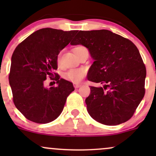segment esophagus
<instances>
[{
    "mask_svg": "<svg viewBox=\"0 0 156 156\" xmlns=\"http://www.w3.org/2000/svg\"><path fill=\"white\" fill-rule=\"evenodd\" d=\"M81 87V85H80V84H78V83H75L74 84V87L76 89L79 88V87Z\"/></svg>",
    "mask_w": 156,
    "mask_h": 156,
    "instance_id": "34e87169",
    "label": "esophagus"
}]
</instances>
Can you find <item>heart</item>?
Masks as SVG:
<instances>
[{"label":"heart","instance_id":"b5f03b06","mask_svg":"<svg viewBox=\"0 0 156 156\" xmlns=\"http://www.w3.org/2000/svg\"><path fill=\"white\" fill-rule=\"evenodd\" d=\"M85 48L83 46H78L73 48V53L76 54H78L82 49ZM60 63V58L59 55H58L57 58V64H59ZM87 75V70L83 68H75V69H71L68 70L67 73L64 74V78L65 80H69V81L73 82V83H79L83 79L84 77Z\"/></svg>","mask_w":156,"mask_h":156}]
</instances>
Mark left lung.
<instances>
[{"mask_svg":"<svg viewBox=\"0 0 156 156\" xmlns=\"http://www.w3.org/2000/svg\"><path fill=\"white\" fill-rule=\"evenodd\" d=\"M70 44L85 46L94 60L88 80L105 83L90 87L89 115L106 125L129 120L145 94L146 67L136 46L108 30L80 31Z\"/></svg>","mask_w":156,"mask_h":156,"instance_id":"1","label":"left lung"}]
</instances>
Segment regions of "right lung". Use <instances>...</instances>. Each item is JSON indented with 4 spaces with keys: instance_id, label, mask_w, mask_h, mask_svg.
<instances>
[{
    "instance_id": "1",
    "label": "right lung",
    "mask_w": 156,
    "mask_h": 156,
    "mask_svg": "<svg viewBox=\"0 0 156 156\" xmlns=\"http://www.w3.org/2000/svg\"><path fill=\"white\" fill-rule=\"evenodd\" d=\"M77 32L42 28L15 48L9 80L16 108L28 120L39 124L53 121L62 112L67 97L74 91L73 83L60 78L54 71L58 68V53ZM48 76L58 86L46 88L44 80Z\"/></svg>"
}]
</instances>
